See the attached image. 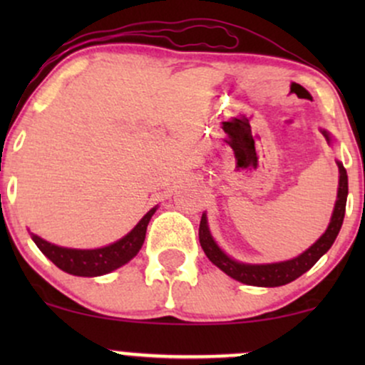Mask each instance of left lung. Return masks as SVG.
Returning a JSON list of instances; mask_svg holds the SVG:
<instances>
[{
	"label": "left lung",
	"mask_w": 365,
	"mask_h": 365,
	"mask_svg": "<svg viewBox=\"0 0 365 365\" xmlns=\"http://www.w3.org/2000/svg\"><path fill=\"white\" fill-rule=\"evenodd\" d=\"M321 132L326 137V140H328V144H333V137H331L328 130L321 128ZM336 165L338 171H340V180H338L336 202H334L329 225L326 232L305 252L293 259H288V261L271 264H247L235 261L216 244V240L211 235V230H209L207 216L204 212L199 225V242L209 261L220 267L230 278L245 284H252V287H282V284L290 283L293 279L299 278V276L307 273L314 264L319 261L322 255L331 249L333 242L336 240L338 233H340L343 217H345L346 195H349V177H346V170L343 168L341 163L336 161Z\"/></svg>",
	"instance_id": "1"
}]
</instances>
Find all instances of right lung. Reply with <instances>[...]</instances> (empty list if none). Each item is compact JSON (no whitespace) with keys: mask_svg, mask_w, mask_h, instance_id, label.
<instances>
[{"mask_svg":"<svg viewBox=\"0 0 365 365\" xmlns=\"http://www.w3.org/2000/svg\"><path fill=\"white\" fill-rule=\"evenodd\" d=\"M156 209L158 206L150 209L148 215H144L139 223L133 226L132 232H128L123 238L106 247H99V249H68V247L54 245L34 233H31V237L41 252L65 273L86 276V278L103 276L118 269L130 259L135 257L144 244L148 225Z\"/></svg>","mask_w":365,"mask_h":365,"instance_id":"1","label":"right lung"}]
</instances>
